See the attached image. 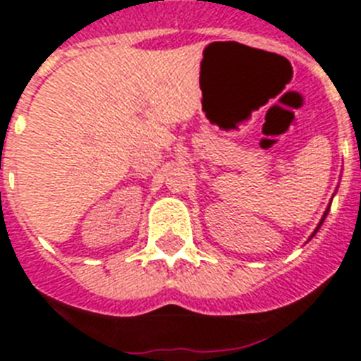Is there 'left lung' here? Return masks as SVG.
I'll list each match as a JSON object with an SVG mask.
<instances>
[{
	"label": "left lung",
	"instance_id": "left-lung-1",
	"mask_svg": "<svg viewBox=\"0 0 361 361\" xmlns=\"http://www.w3.org/2000/svg\"><path fill=\"white\" fill-rule=\"evenodd\" d=\"M334 194H336V192H334ZM331 202H332V200H331ZM329 209H331V203H329V207H327V209H325L324 216H322V219H319V224H318V227H316V228H314V233H312V234H311V238H314V236H316V233H318V231H319V227H322V224H324V221H325V218H327V214H329ZM311 238H309V240H311Z\"/></svg>",
	"mask_w": 361,
	"mask_h": 361
}]
</instances>
